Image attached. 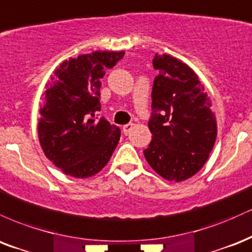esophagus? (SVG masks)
<instances>
[{"mask_svg":"<svg viewBox=\"0 0 252 252\" xmlns=\"http://www.w3.org/2000/svg\"><path fill=\"white\" fill-rule=\"evenodd\" d=\"M132 127H133V124H132V123L126 124V125L123 127V132H124V134H128L129 131H131V129H132Z\"/></svg>","mask_w":252,"mask_h":252,"instance_id":"1","label":"esophagus"}]
</instances>
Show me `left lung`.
Segmentation results:
<instances>
[{"label":"left lung","instance_id":"8db88e82","mask_svg":"<svg viewBox=\"0 0 252 252\" xmlns=\"http://www.w3.org/2000/svg\"><path fill=\"white\" fill-rule=\"evenodd\" d=\"M149 128L144 156L162 178L182 182L204 166L217 137L215 114L197 74L173 56L156 54Z\"/></svg>","mask_w":252,"mask_h":252}]
</instances>
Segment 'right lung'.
Instances as JSON below:
<instances>
[{"mask_svg": "<svg viewBox=\"0 0 252 252\" xmlns=\"http://www.w3.org/2000/svg\"><path fill=\"white\" fill-rule=\"evenodd\" d=\"M125 52H94L64 61L43 94L37 132L44 155L62 172L87 178L101 171L113 155L120 128L97 113L100 87L107 68Z\"/></svg>", "mask_w": 252, "mask_h": 252, "instance_id": "add662e5", "label": "right lung"}]
</instances>
